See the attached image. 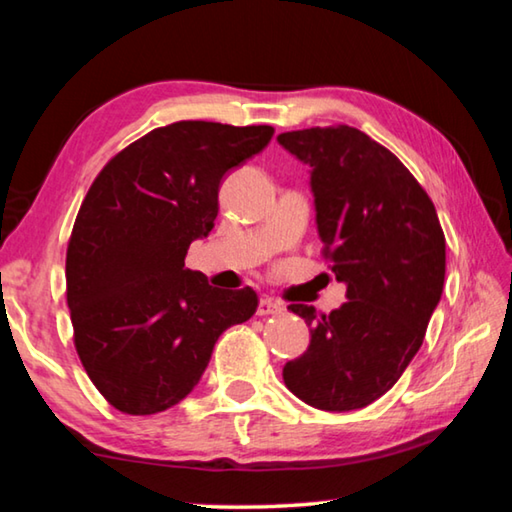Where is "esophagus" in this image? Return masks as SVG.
<instances>
[{
    "label": "esophagus",
    "instance_id": "34e87169",
    "mask_svg": "<svg viewBox=\"0 0 512 512\" xmlns=\"http://www.w3.org/2000/svg\"><path fill=\"white\" fill-rule=\"evenodd\" d=\"M284 307L280 302H275L273 298H262L257 305V316H273V314H280Z\"/></svg>",
    "mask_w": 512,
    "mask_h": 512
}]
</instances>
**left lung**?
<instances>
[{
	"mask_svg": "<svg viewBox=\"0 0 512 512\" xmlns=\"http://www.w3.org/2000/svg\"><path fill=\"white\" fill-rule=\"evenodd\" d=\"M277 142L309 167L318 237L348 287V302L332 314L289 305L311 341L284 366V384L320 411L363 409L391 391L420 350L443 296V228L411 171L357 128L316 126Z\"/></svg>",
	"mask_w": 512,
	"mask_h": 512,
	"instance_id": "8db88e82",
	"label": "left lung"
}]
</instances>
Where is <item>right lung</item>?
Listing matches in <instances>:
<instances>
[{
  "label": "right lung",
  "instance_id": "add662e5",
  "mask_svg": "<svg viewBox=\"0 0 512 512\" xmlns=\"http://www.w3.org/2000/svg\"><path fill=\"white\" fill-rule=\"evenodd\" d=\"M271 137V126L176 121L94 178L67 246V305L83 368L121 413L185 400L219 336L255 314L253 289L210 287L185 257L214 228L225 173Z\"/></svg>",
  "mask_w": 512,
  "mask_h": 512
}]
</instances>
